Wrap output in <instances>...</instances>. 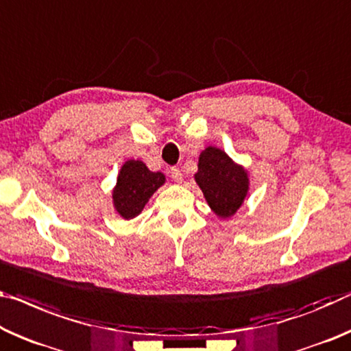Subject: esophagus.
Returning a JSON list of instances; mask_svg holds the SVG:
<instances>
[{"label":"esophagus","mask_w":351,"mask_h":351,"mask_svg":"<svg viewBox=\"0 0 351 351\" xmlns=\"http://www.w3.org/2000/svg\"><path fill=\"white\" fill-rule=\"evenodd\" d=\"M170 175H171V178H173V181L182 182V171L180 169H176V167H171Z\"/></svg>","instance_id":"34e87169"}]
</instances>
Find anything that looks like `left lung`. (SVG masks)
<instances>
[{"label":"left lung","instance_id":"obj_1","mask_svg":"<svg viewBox=\"0 0 351 351\" xmlns=\"http://www.w3.org/2000/svg\"><path fill=\"white\" fill-rule=\"evenodd\" d=\"M197 184L202 189L210 209L220 217L228 219L241 208L248 193V173L223 149L208 147L198 159Z\"/></svg>","mask_w":351,"mask_h":351}]
</instances>
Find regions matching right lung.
<instances>
[{
    "label": "right lung",
    "mask_w": 351,
    "mask_h": 351,
    "mask_svg": "<svg viewBox=\"0 0 351 351\" xmlns=\"http://www.w3.org/2000/svg\"><path fill=\"white\" fill-rule=\"evenodd\" d=\"M165 182L160 171H149L142 160L130 159L121 165L114 187V208L123 219H134L145 208L153 193Z\"/></svg>",
    "instance_id": "right-lung-1"
}]
</instances>
